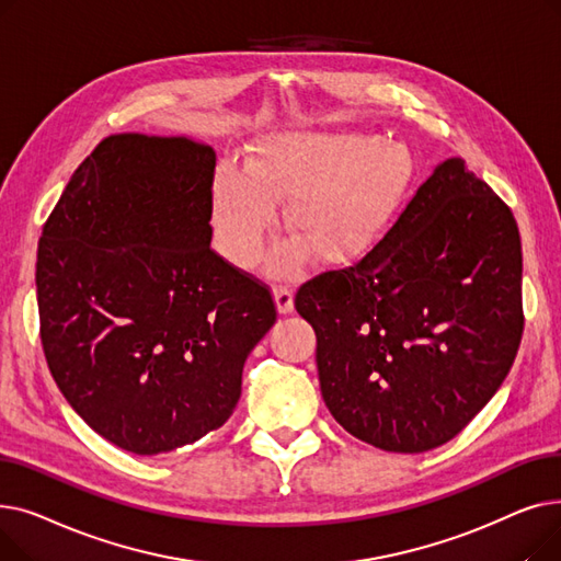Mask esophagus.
<instances>
[{
	"label": "esophagus",
	"instance_id": "obj_1",
	"mask_svg": "<svg viewBox=\"0 0 561 561\" xmlns=\"http://www.w3.org/2000/svg\"><path fill=\"white\" fill-rule=\"evenodd\" d=\"M273 296H275V305H277L279 313L286 316V313L293 311V293L286 286H275Z\"/></svg>",
	"mask_w": 561,
	"mask_h": 561
}]
</instances>
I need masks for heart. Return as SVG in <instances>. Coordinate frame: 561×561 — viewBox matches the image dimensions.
<instances>
[{
	"instance_id": "obj_1",
	"label": "heart",
	"mask_w": 561,
	"mask_h": 561,
	"mask_svg": "<svg viewBox=\"0 0 561 561\" xmlns=\"http://www.w3.org/2000/svg\"><path fill=\"white\" fill-rule=\"evenodd\" d=\"M414 157L370 131H277L252 145L243 168L222 163L214 182V222L222 252L250 263L268 231L275 202L293 243L286 271L309 254L343 265L373 250L393 227L414 182Z\"/></svg>"
}]
</instances>
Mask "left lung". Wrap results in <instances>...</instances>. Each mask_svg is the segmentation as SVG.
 I'll return each mask as SVG.
<instances>
[{
	"mask_svg": "<svg viewBox=\"0 0 561 561\" xmlns=\"http://www.w3.org/2000/svg\"><path fill=\"white\" fill-rule=\"evenodd\" d=\"M510 206L463 159L438 163L357 265L296 296L336 423L387 453L457 436L503 385L523 334Z\"/></svg>",
	"mask_w": 561,
	"mask_h": 561,
	"instance_id": "obj_1",
	"label": "left lung"
}]
</instances>
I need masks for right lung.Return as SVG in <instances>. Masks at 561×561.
<instances>
[{
  "instance_id": "right-lung-1",
  "label": "right lung",
  "mask_w": 561,
  "mask_h": 561,
  "mask_svg": "<svg viewBox=\"0 0 561 561\" xmlns=\"http://www.w3.org/2000/svg\"><path fill=\"white\" fill-rule=\"evenodd\" d=\"M216 152L113 134L70 176L38 243L56 387L113 446L161 455L218 430L275 320L263 284L211 250Z\"/></svg>"
}]
</instances>
